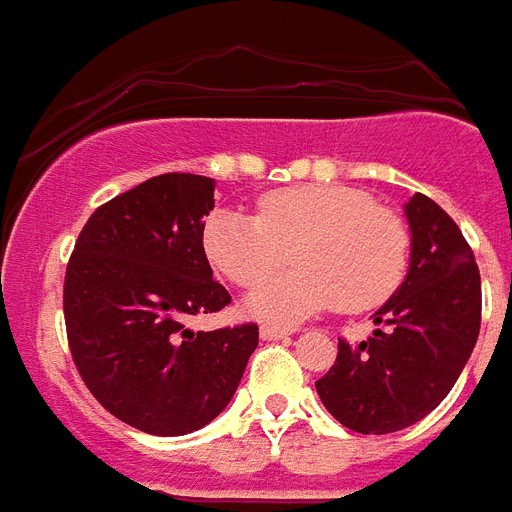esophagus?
<instances>
[{
    "instance_id": "34e87169",
    "label": "esophagus",
    "mask_w": 512,
    "mask_h": 512,
    "mask_svg": "<svg viewBox=\"0 0 512 512\" xmlns=\"http://www.w3.org/2000/svg\"><path fill=\"white\" fill-rule=\"evenodd\" d=\"M259 335L264 341H280V338H288L290 330L288 327H277V325H261Z\"/></svg>"
}]
</instances>
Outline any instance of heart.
Instances as JSON below:
<instances>
[{
	"instance_id": "1",
	"label": "heart",
	"mask_w": 512,
	"mask_h": 512,
	"mask_svg": "<svg viewBox=\"0 0 512 512\" xmlns=\"http://www.w3.org/2000/svg\"><path fill=\"white\" fill-rule=\"evenodd\" d=\"M410 245L402 216L346 185L282 187L261 195L256 216L219 208L203 227L208 261L237 288L259 285L290 258L302 264L248 301L253 314L277 322L386 304L407 275Z\"/></svg>"
}]
</instances>
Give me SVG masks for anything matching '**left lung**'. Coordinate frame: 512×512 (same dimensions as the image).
Returning a JSON list of instances; mask_svg holds the SVG:
<instances>
[{
	"label": "left lung",
	"instance_id": "1",
	"mask_svg": "<svg viewBox=\"0 0 512 512\" xmlns=\"http://www.w3.org/2000/svg\"><path fill=\"white\" fill-rule=\"evenodd\" d=\"M404 214L410 272L375 312L383 327L357 346L338 338L335 365L314 383L327 412L357 433L402 431L436 410L481 327V275L455 219L423 192Z\"/></svg>",
	"mask_w": 512,
	"mask_h": 512
}]
</instances>
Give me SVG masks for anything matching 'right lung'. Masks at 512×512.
<instances>
[{
    "label": "right lung",
    "mask_w": 512,
    "mask_h": 512,
    "mask_svg": "<svg viewBox=\"0 0 512 512\" xmlns=\"http://www.w3.org/2000/svg\"><path fill=\"white\" fill-rule=\"evenodd\" d=\"M214 179L161 174L102 203L63 285L73 365L97 402L153 436L203 428L235 396L259 325L190 330L232 296L211 277L203 227Z\"/></svg>",
    "instance_id": "1"
}]
</instances>
